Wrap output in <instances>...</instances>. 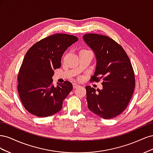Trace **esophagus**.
I'll use <instances>...</instances> for the list:
<instances>
[{"instance_id":"34e87169","label":"esophagus","mask_w":153,"mask_h":153,"mask_svg":"<svg viewBox=\"0 0 153 153\" xmlns=\"http://www.w3.org/2000/svg\"><path fill=\"white\" fill-rule=\"evenodd\" d=\"M80 87V85H78V84H73V89H76V88H78V87Z\"/></svg>"}]
</instances>
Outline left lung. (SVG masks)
I'll use <instances>...</instances> for the list:
<instances>
[{"label": "left lung", "mask_w": 153, "mask_h": 153, "mask_svg": "<svg viewBox=\"0 0 153 153\" xmlns=\"http://www.w3.org/2000/svg\"><path fill=\"white\" fill-rule=\"evenodd\" d=\"M85 43L93 50L96 67L91 81L103 80V89L86 86L88 108L105 119H112L126 109L135 86L131 63L121 45L109 37L86 34Z\"/></svg>", "instance_id": "obj_1"}]
</instances>
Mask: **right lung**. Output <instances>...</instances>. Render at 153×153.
<instances>
[{
    "label": "right lung",
    "instance_id": "add662e5",
    "mask_svg": "<svg viewBox=\"0 0 153 153\" xmlns=\"http://www.w3.org/2000/svg\"><path fill=\"white\" fill-rule=\"evenodd\" d=\"M78 40L73 35L55 34L27 51L18 75V91L23 105L32 115L48 117L61 110L73 85L66 81L55 87L52 76L54 69L61 66L64 52Z\"/></svg>",
    "mask_w": 153,
    "mask_h": 153
}]
</instances>
